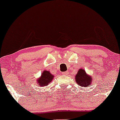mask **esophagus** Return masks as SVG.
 Here are the masks:
<instances>
[{"label": "esophagus", "mask_w": 120, "mask_h": 120, "mask_svg": "<svg viewBox=\"0 0 120 120\" xmlns=\"http://www.w3.org/2000/svg\"><path fill=\"white\" fill-rule=\"evenodd\" d=\"M63 75H67L68 74V72H63Z\"/></svg>", "instance_id": "obj_1"}]
</instances>
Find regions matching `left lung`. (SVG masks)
I'll list each match as a JSON object with an SVG mask.
<instances>
[{"instance_id": "obj_1", "label": "left lung", "mask_w": 120, "mask_h": 120, "mask_svg": "<svg viewBox=\"0 0 120 120\" xmlns=\"http://www.w3.org/2000/svg\"><path fill=\"white\" fill-rule=\"evenodd\" d=\"M75 77L76 82L82 87L87 88V86H90L92 81V77L87 75L83 69H80L79 70Z\"/></svg>"}]
</instances>
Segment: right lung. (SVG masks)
<instances>
[{"label":"right lung","instance_id":"obj_1","mask_svg":"<svg viewBox=\"0 0 120 120\" xmlns=\"http://www.w3.org/2000/svg\"><path fill=\"white\" fill-rule=\"evenodd\" d=\"M53 78V76L50 73L49 71H44L41 75L40 78L38 80V84L40 86H47L49 82H51Z\"/></svg>","mask_w":120,"mask_h":120}]
</instances>
